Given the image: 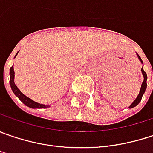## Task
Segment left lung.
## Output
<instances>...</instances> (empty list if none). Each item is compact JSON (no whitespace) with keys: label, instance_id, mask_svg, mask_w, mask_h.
<instances>
[{"label":"left lung","instance_id":"left-lung-1","mask_svg":"<svg viewBox=\"0 0 153 153\" xmlns=\"http://www.w3.org/2000/svg\"><path fill=\"white\" fill-rule=\"evenodd\" d=\"M138 57H139V60L141 61V63H143V61H142V59L141 58L139 57V55H138ZM141 72H142V74H143V75H144V81H143V83H142V85H141V88H140V92H139V95H138V97L136 98V100L133 101V103L130 106H129V108H132V107H135L141 101V99H142V96L143 94H145V92H146V86H147V84H146V79H147V75H146V73L144 71V69L142 68L141 69Z\"/></svg>","mask_w":153,"mask_h":153}]
</instances>
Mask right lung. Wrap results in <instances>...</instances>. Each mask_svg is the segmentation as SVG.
I'll list each match as a JSON object with an SVG mask.
<instances>
[{
    "label": "right lung",
    "mask_w": 153,
    "mask_h": 153,
    "mask_svg": "<svg viewBox=\"0 0 153 153\" xmlns=\"http://www.w3.org/2000/svg\"><path fill=\"white\" fill-rule=\"evenodd\" d=\"M17 55V54H16ZM14 68L11 67L10 68V80H9V83H10V86L13 90V92L14 93V94L16 95L23 104H25L26 105H27L28 107H31V108H47L48 107V105H41V104L37 103V102H34L33 100H32L31 99H29L28 97H27L26 95H24L18 89V87L16 86V85L14 84Z\"/></svg>",
    "instance_id": "right-lung-1"
}]
</instances>
